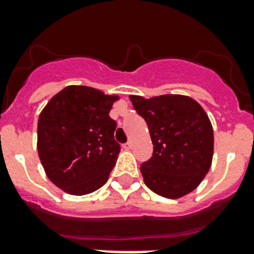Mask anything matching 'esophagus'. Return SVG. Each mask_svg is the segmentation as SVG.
I'll return each instance as SVG.
<instances>
[{
	"label": "esophagus",
	"instance_id": "obj_1",
	"mask_svg": "<svg viewBox=\"0 0 254 254\" xmlns=\"http://www.w3.org/2000/svg\"><path fill=\"white\" fill-rule=\"evenodd\" d=\"M124 149H127H127H131V141H127V143H124Z\"/></svg>",
	"mask_w": 254,
	"mask_h": 254
}]
</instances>
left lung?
I'll list each match as a JSON object with an SVG mask.
<instances>
[{"label": "left lung", "mask_w": 254, "mask_h": 254, "mask_svg": "<svg viewBox=\"0 0 254 254\" xmlns=\"http://www.w3.org/2000/svg\"><path fill=\"white\" fill-rule=\"evenodd\" d=\"M130 101L146 121L154 145L151 158L141 165L143 181L161 196H185L199 186L212 162L208 116L189 96H130Z\"/></svg>", "instance_id": "1"}]
</instances>
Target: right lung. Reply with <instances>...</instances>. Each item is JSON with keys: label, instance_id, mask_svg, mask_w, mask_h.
<instances>
[{"label": "right lung", "instance_id": "obj_1", "mask_svg": "<svg viewBox=\"0 0 254 254\" xmlns=\"http://www.w3.org/2000/svg\"><path fill=\"white\" fill-rule=\"evenodd\" d=\"M117 96L68 85L38 120V154L54 185L71 195L93 192L108 181L120 153L109 117Z\"/></svg>", "mask_w": 254, "mask_h": 254}]
</instances>
